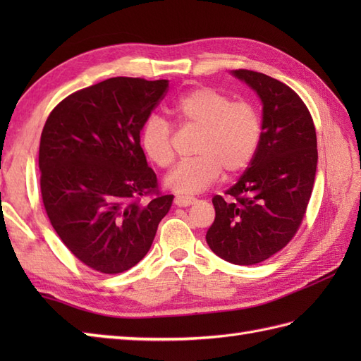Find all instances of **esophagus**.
<instances>
[{"label": "esophagus", "instance_id": "esophagus-1", "mask_svg": "<svg viewBox=\"0 0 361 361\" xmlns=\"http://www.w3.org/2000/svg\"><path fill=\"white\" fill-rule=\"evenodd\" d=\"M175 204L176 206H183V208H185V206H190V204H194L197 200L194 197H188V195H178V197H175Z\"/></svg>", "mask_w": 361, "mask_h": 361}]
</instances>
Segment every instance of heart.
<instances>
[{
	"mask_svg": "<svg viewBox=\"0 0 361 361\" xmlns=\"http://www.w3.org/2000/svg\"><path fill=\"white\" fill-rule=\"evenodd\" d=\"M171 113L183 128L197 130L194 155L166 176L164 185L176 194H198L216 183L221 173L235 176L255 158L262 118L255 104L233 101L212 87H198L180 96ZM141 145L153 164L166 169L173 163L172 127L159 116H150L141 128Z\"/></svg>",
	"mask_w": 361,
	"mask_h": 361,
	"instance_id": "heart-1",
	"label": "heart"
}]
</instances>
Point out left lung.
Here are the masks:
<instances>
[{
  "mask_svg": "<svg viewBox=\"0 0 361 361\" xmlns=\"http://www.w3.org/2000/svg\"><path fill=\"white\" fill-rule=\"evenodd\" d=\"M233 74L262 101V137L239 181L212 198L216 220L206 242L226 262L256 265L286 247L302 224L315 183L317 132L286 83L250 70Z\"/></svg>",
  "mask_w": 361,
  "mask_h": 361,
  "instance_id": "left-lung-1",
  "label": "left lung"
}]
</instances>
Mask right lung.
<instances>
[{
    "mask_svg": "<svg viewBox=\"0 0 361 361\" xmlns=\"http://www.w3.org/2000/svg\"><path fill=\"white\" fill-rule=\"evenodd\" d=\"M167 80L111 78L65 97L40 137V189L52 228L82 264L105 274L147 255L173 195L159 192L141 128ZM149 196V204L140 198Z\"/></svg>",
    "mask_w": 361,
    "mask_h": 361,
    "instance_id": "add662e5",
    "label": "right lung"
}]
</instances>
